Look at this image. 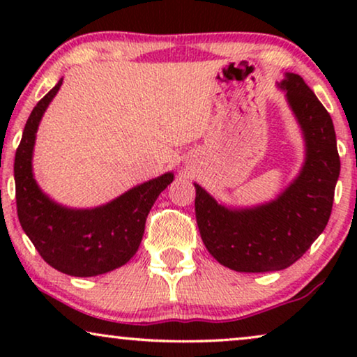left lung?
Masks as SVG:
<instances>
[{
	"mask_svg": "<svg viewBox=\"0 0 357 357\" xmlns=\"http://www.w3.org/2000/svg\"><path fill=\"white\" fill-rule=\"evenodd\" d=\"M304 139L299 174L270 202L232 206L202 185L195 213L204 247L238 273L280 271L296 263L324 232L340 177V155L331 116L314 91L294 73L278 82Z\"/></svg>",
	"mask_w": 357,
	"mask_h": 357,
	"instance_id": "obj_1",
	"label": "left lung"
}]
</instances>
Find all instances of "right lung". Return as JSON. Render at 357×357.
Returning <instances> with one entry per match:
<instances>
[{"label":"right lung","instance_id":"right-lung-1","mask_svg":"<svg viewBox=\"0 0 357 357\" xmlns=\"http://www.w3.org/2000/svg\"><path fill=\"white\" fill-rule=\"evenodd\" d=\"M63 77L33 107L14 159L19 222L40 257L70 276H97L128 263L143 241L146 218L174 172L151 178L112 202L94 208H70L40 188L32 159L42 116L58 94Z\"/></svg>","mask_w":357,"mask_h":357}]
</instances>
